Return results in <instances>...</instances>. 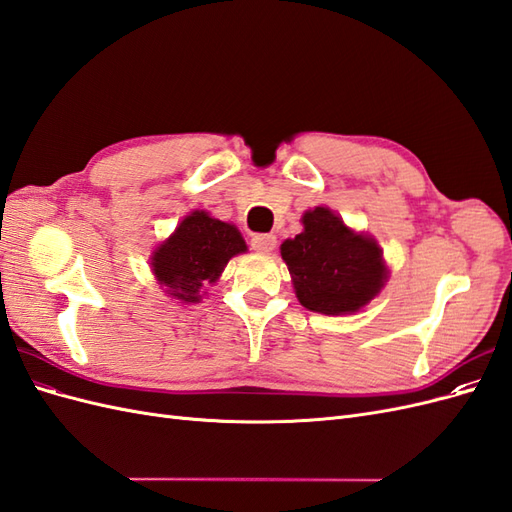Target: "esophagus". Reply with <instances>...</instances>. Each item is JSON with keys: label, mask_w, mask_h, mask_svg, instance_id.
Listing matches in <instances>:
<instances>
[{"label": "esophagus", "mask_w": 512, "mask_h": 512, "mask_svg": "<svg viewBox=\"0 0 512 512\" xmlns=\"http://www.w3.org/2000/svg\"><path fill=\"white\" fill-rule=\"evenodd\" d=\"M275 245H277V237L271 235V232H260V235L252 237V247L258 254L273 252Z\"/></svg>", "instance_id": "1"}]
</instances>
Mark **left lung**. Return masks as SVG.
I'll return each instance as SVG.
<instances>
[{
    "instance_id": "8db88e82",
    "label": "left lung",
    "mask_w": 512,
    "mask_h": 512,
    "mask_svg": "<svg viewBox=\"0 0 512 512\" xmlns=\"http://www.w3.org/2000/svg\"><path fill=\"white\" fill-rule=\"evenodd\" d=\"M282 258L301 305L320 314L359 312L386 280L376 241L356 235L327 207L303 215V232L282 243Z\"/></svg>"
}]
</instances>
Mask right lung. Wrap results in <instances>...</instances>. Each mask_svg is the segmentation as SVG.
Segmentation results:
<instances>
[{
	"mask_svg": "<svg viewBox=\"0 0 512 512\" xmlns=\"http://www.w3.org/2000/svg\"><path fill=\"white\" fill-rule=\"evenodd\" d=\"M245 250L235 226L213 220L205 211H194L179 224L173 237L153 252L151 267L168 294L196 303L203 284L218 280L228 260Z\"/></svg>",
	"mask_w": 512,
	"mask_h": 512,
	"instance_id": "1",
	"label": "right lung"
}]
</instances>
